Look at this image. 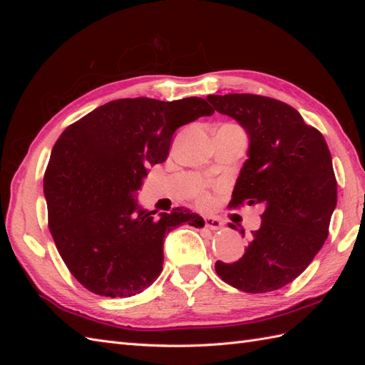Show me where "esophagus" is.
I'll use <instances>...</instances> for the list:
<instances>
[{"label": "esophagus", "instance_id": "34e87169", "mask_svg": "<svg viewBox=\"0 0 365 365\" xmlns=\"http://www.w3.org/2000/svg\"><path fill=\"white\" fill-rule=\"evenodd\" d=\"M204 222H205V227L210 230H219L224 225L222 220H220L219 217H215V216H205Z\"/></svg>", "mask_w": 365, "mask_h": 365}]
</instances>
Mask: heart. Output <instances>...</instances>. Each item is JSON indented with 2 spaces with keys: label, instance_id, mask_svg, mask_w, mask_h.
<instances>
[{
  "label": "heart",
  "instance_id": "1",
  "mask_svg": "<svg viewBox=\"0 0 365 365\" xmlns=\"http://www.w3.org/2000/svg\"><path fill=\"white\" fill-rule=\"evenodd\" d=\"M204 202H208V200H207V197H205V200H204Z\"/></svg>",
  "mask_w": 365,
  "mask_h": 365
}]
</instances>
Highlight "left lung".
I'll return each instance as SVG.
<instances>
[{
    "label": "left lung",
    "instance_id": "left-lung-1",
    "mask_svg": "<svg viewBox=\"0 0 365 365\" xmlns=\"http://www.w3.org/2000/svg\"><path fill=\"white\" fill-rule=\"evenodd\" d=\"M207 101L248 135V160L230 205H263L260 228L251 231L244 256L233 263L217 260L215 269L244 292L280 289L309 267L329 235L336 180L327 143L297 109L275 98L210 94Z\"/></svg>",
    "mask_w": 365,
    "mask_h": 365
}]
</instances>
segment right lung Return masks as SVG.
Wrapping results in <instances>:
<instances>
[{"instance_id":"add662e5","label":"right lung","mask_w":365,"mask_h":365,"mask_svg":"<svg viewBox=\"0 0 365 365\" xmlns=\"http://www.w3.org/2000/svg\"><path fill=\"white\" fill-rule=\"evenodd\" d=\"M215 111L204 98H120L62 132L43 175L54 244L88 291L130 297L163 269L164 237L178 225L204 227L192 210L149 212L137 202L148 168L168 160L175 130Z\"/></svg>"}]
</instances>
